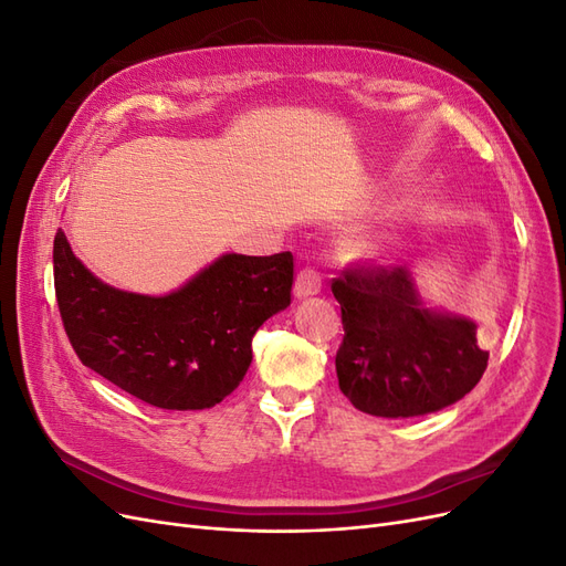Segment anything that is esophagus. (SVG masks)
<instances>
[{
  "label": "esophagus",
  "mask_w": 566,
  "mask_h": 566,
  "mask_svg": "<svg viewBox=\"0 0 566 566\" xmlns=\"http://www.w3.org/2000/svg\"><path fill=\"white\" fill-rule=\"evenodd\" d=\"M321 293V273L312 266H304L295 279V297H312Z\"/></svg>",
  "instance_id": "1"
}]
</instances>
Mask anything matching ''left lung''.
Returning <instances> with one entry per match:
<instances>
[{
  "instance_id": "left-lung-1",
  "label": "left lung",
  "mask_w": 566,
  "mask_h": 566,
  "mask_svg": "<svg viewBox=\"0 0 566 566\" xmlns=\"http://www.w3.org/2000/svg\"><path fill=\"white\" fill-rule=\"evenodd\" d=\"M345 337L339 389L368 416L413 418L447 408L482 380L489 352L476 325L424 306L408 266L354 264L333 279Z\"/></svg>"
}]
</instances>
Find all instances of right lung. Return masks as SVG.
<instances>
[{
    "label": "right lung",
    "mask_w": 566,
    "mask_h": 566,
    "mask_svg": "<svg viewBox=\"0 0 566 566\" xmlns=\"http://www.w3.org/2000/svg\"><path fill=\"white\" fill-rule=\"evenodd\" d=\"M293 254H221L163 297L117 290L54 238V285L80 361L132 397L167 410L224 401L252 361L260 325L290 304Z\"/></svg>",
    "instance_id": "add662e5"
}]
</instances>
